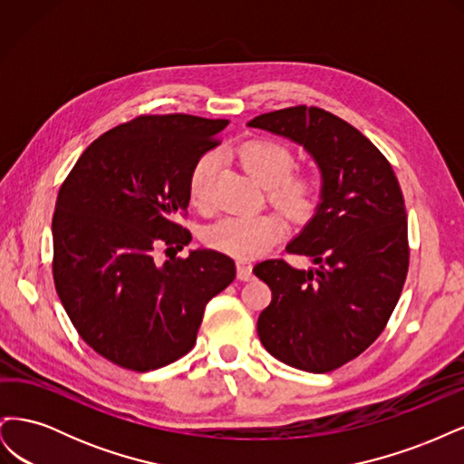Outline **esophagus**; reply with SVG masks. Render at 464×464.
Returning <instances> with one entry per match:
<instances>
[{"instance_id": "34e87169", "label": "esophagus", "mask_w": 464, "mask_h": 464, "mask_svg": "<svg viewBox=\"0 0 464 464\" xmlns=\"http://www.w3.org/2000/svg\"><path fill=\"white\" fill-rule=\"evenodd\" d=\"M236 269H237V278L240 280H249L251 276H254V266H251V263L246 259H237Z\"/></svg>"}]
</instances>
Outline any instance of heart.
I'll use <instances>...</instances> for the list:
<instances>
[{
	"mask_svg": "<svg viewBox=\"0 0 464 464\" xmlns=\"http://www.w3.org/2000/svg\"><path fill=\"white\" fill-rule=\"evenodd\" d=\"M244 170L269 191V201L294 220L310 218L321 201V184L312 174H290L294 154L280 143L247 141L236 149ZM215 159L210 154L193 164L188 195L193 207L205 208L210 199ZM283 234V222L273 215H237L215 222L205 232L210 247L234 257H254L269 249Z\"/></svg>",
	"mask_w": 464,
	"mask_h": 464,
	"instance_id": "1",
	"label": "heart"
}]
</instances>
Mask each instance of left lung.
Instances as JSON below:
<instances>
[{"instance_id":"obj_1","label":"left lung","mask_w":464,"mask_h":464,"mask_svg":"<svg viewBox=\"0 0 464 464\" xmlns=\"http://www.w3.org/2000/svg\"><path fill=\"white\" fill-rule=\"evenodd\" d=\"M283 135L317 162L321 203L288 254L314 269L266 259L254 273L273 298L257 319L266 353L312 373L344 366L383 333L409 273V224L389 160L348 121L315 106H292L251 120Z\"/></svg>"}]
</instances>
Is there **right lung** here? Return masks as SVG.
I'll return each instance as SVG.
<instances>
[{
  "mask_svg": "<svg viewBox=\"0 0 464 464\" xmlns=\"http://www.w3.org/2000/svg\"><path fill=\"white\" fill-rule=\"evenodd\" d=\"M227 125L137 116L92 141L60 188L53 285L81 339L120 368L149 372L186 356L207 302L236 278L234 261L215 249L160 266L152 257L191 242L176 222L188 213L189 172Z\"/></svg>",
  "mask_w": 464,
  "mask_h": 464,
  "instance_id": "right-lung-1",
  "label": "right lung"
}]
</instances>
